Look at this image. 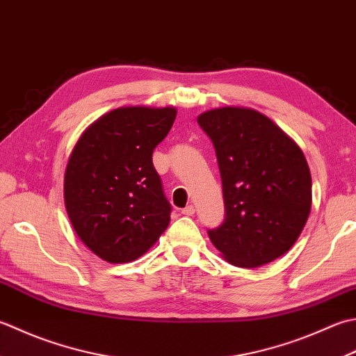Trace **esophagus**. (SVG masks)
<instances>
[{"instance_id":"1","label":"esophagus","mask_w":356,"mask_h":356,"mask_svg":"<svg viewBox=\"0 0 356 356\" xmlns=\"http://www.w3.org/2000/svg\"><path fill=\"white\" fill-rule=\"evenodd\" d=\"M182 214H185V216H193V214H194V207H193V205L185 207L184 210H182Z\"/></svg>"}]
</instances>
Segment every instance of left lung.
Wrapping results in <instances>:
<instances>
[{"label":"left lung","mask_w":356,"mask_h":356,"mask_svg":"<svg viewBox=\"0 0 356 356\" xmlns=\"http://www.w3.org/2000/svg\"><path fill=\"white\" fill-rule=\"evenodd\" d=\"M218 156L225 220L208 229L236 267L256 268L285 254L312 208V176L302 149L259 111L216 108L197 117Z\"/></svg>","instance_id":"8db88e82"}]
</instances>
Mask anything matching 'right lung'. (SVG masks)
I'll return each mask as SVG.
<instances>
[{"label":"right lung","instance_id":"obj_1","mask_svg":"<svg viewBox=\"0 0 356 356\" xmlns=\"http://www.w3.org/2000/svg\"><path fill=\"white\" fill-rule=\"evenodd\" d=\"M176 115L172 106H122L97 118L75 143L65 207L76 236L100 259L136 261L170 225L152 151Z\"/></svg>","mask_w":356,"mask_h":356}]
</instances>
